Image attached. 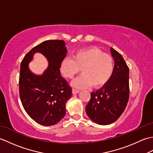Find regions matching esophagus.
Here are the masks:
<instances>
[{
    "mask_svg": "<svg viewBox=\"0 0 153 153\" xmlns=\"http://www.w3.org/2000/svg\"><path fill=\"white\" fill-rule=\"evenodd\" d=\"M79 92V91L78 89H72V93L73 94H77Z\"/></svg>",
    "mask_w": 153,
    "mask_h": 153,
    "instance_id": "esophagus-1",
    "label": "esophagus"
}]
</instances>
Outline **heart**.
Here are the masks:
<instances>
[{"mask_svg":"<svg viewBox=\"0 0 153 153\" xmlns=\"http://www.w3.org/2000/svg\"><path fill=\"white\" fill-rule=\"evenodd\" d=\"M82 69L83 74L73 82L76 88L91 85L99 88L108 82L114 71V60L110 54L97 47H88L77 51L71 57H66L60 65V71L68 79L73 78Z\"/></svg>","mask_w":153,"mask_h":153,"instance_id":"1","label":"heart"}]
</instances>
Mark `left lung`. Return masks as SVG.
I'll list each match as a JSON object with an SVG mask.
<instances>
[{"mask_svg":"<svg viewBox=\"0 0 153 153\" xmlns=\"http://www.w3.org/2000/svg\"><path fill=\"white\" fill-rule=\"evenodd\" d=\"M114 60L111 77L102 88L91 93L86 106L89 118L99 125L114 122L124 111L129 96V68L122 56L110 48Z\"/></svg>","mask_w":153,"mask_h":153,"instance_id":"obj_1","label":"left lung"}]
</instances>
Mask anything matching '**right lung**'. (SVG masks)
Instances as JSON below:
<instances>
[{"mask_svg":"<svg viewBox=\"0 0 153 153\" xmlns=\"http://www.w3.org/2000/svg\"><path fill=\"white\" fill-rule=\"evenodd\" d=\"M35 52L43 54L49 62L48 69L41 76L32 73L28 67ZM66 54L64 41H45L32 48L21 62V102L27 114L41 125H55L66 115V104L71 97V88L61 76L60 68Z\"/></svg>","mask_w":153,"mask_h":153,"instance_id":"obj_1","label":"right lung"}]
</instances>
